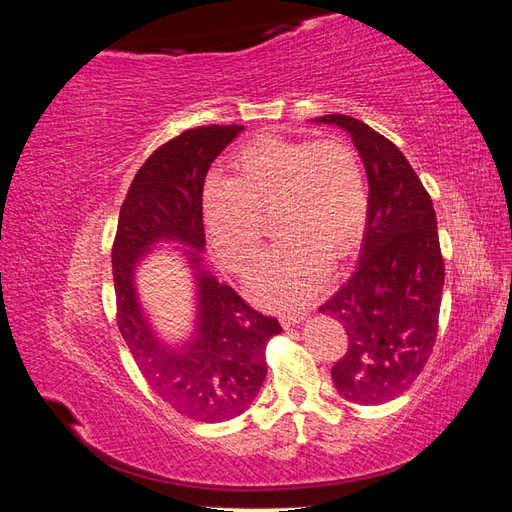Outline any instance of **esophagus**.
I'll return each instance as SVG.
<instances>
[{
  "label": "esophagus",
  "mask_w": 512,
  "mask_h": 512,
  "mask_svg": "<svg viewBox=\"0 0 512 512\" xmlns=\"http://www.w3.org/2000/svg\"><path fill=\"white\" fill-rule=\"evenodd\" d=\"M305 320V314H288V316H282L280 322L284 329H290V327H297V324H301Z\"/></svg>",
  "instance_id": "34e87169"
}]
</instances>
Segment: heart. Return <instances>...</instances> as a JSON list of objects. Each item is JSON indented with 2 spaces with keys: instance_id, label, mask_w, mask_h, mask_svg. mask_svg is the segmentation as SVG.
Returning <instances> with one entry per match:
<instances>
[{
  "instance_id": "obj_1",
  "label": "heart",
  "mask_w": 512,
  "mask_h": 512,
  "mask_svg": "<svg viewBox=\"0 0 512 512\" xmlns=\"http://www.w3.org/2000/svg\"><path fill=\"white\" fill-rule=\"evenodd\" d=\"M232 183H211L203 196L209 239L224 265L243 273L260 254V215L277 211L284 237L247 280L262 307L297 309L312 301L329 273V258L359 245L369 215L363 164L339 141L258 138L232 162Z\"/></svg>"
}]
</instances>
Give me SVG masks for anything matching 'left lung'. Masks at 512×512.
Here are the masks:
<instances>
[{
  "label": "left lung",
  "mask_w": 512,
  "mask_h": 512,
  "mask_svg": "<svg viewBox=\"0 0 512 512\" xmlns=\"http://www.w3.org/2000/svg\"><path fill=\"white\" fill-rule=\"evenodd\" d=\"M314 123L344 130L369 183V215L359 265L318 307L348 335L331 378L352 404L380 406L421 374L436 344L444 286L438 220L421 179L389 138L348 115Z\"/></svg>",
  "instance_id": "1"
}]
</instances>
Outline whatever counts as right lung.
Masks as SVG:
<instances>
[{
    "mask_svg": "<svg viewBox=\"0 0 512 512\" xmlns=\"http://www.w3.org/2000/svg\"><path fill=\"white\" fill-rule=\"evenodd\" d=\"M243 126H200L170 138L138 168L123 200L113 245L117 324L160 399L194 421L220 423L252 406L267 376V342L282 331L207 271L203 185L213 160ZM162 242H175L195 280L193 333L168 345L137 297L135 271Z\"/></svg>",
    "mask_w": 512,
    "mask_h": 512,
    "instance_id": "obj_1",
    "label": "right lung"
}]
</instances>
